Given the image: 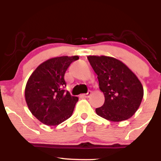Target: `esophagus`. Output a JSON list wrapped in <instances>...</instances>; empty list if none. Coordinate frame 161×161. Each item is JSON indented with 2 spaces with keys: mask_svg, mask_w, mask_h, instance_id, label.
<instances>
[{
  "mask_svg": "<svg viewBox=\"0 0 161 161\" xmlns=\"http://www.w3.org/2000/svg\"><path fill=\"white\" fill-rule=\"evenodd\" d=\"M92 95V92L88 91L86 94H83V95H82V96H83L84 97H89L90 95Z\"/></svg>",
  "mask_w": 161,
  "mask_h": 161,
  "instance_id": "esophagus-1",
  "label": "esophagus"
}]
</instances>
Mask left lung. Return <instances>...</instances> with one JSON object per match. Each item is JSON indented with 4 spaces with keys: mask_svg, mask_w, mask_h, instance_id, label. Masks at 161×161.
I'll use <instances>...</instances> for the list:
<instances>
[{
    "mask_svg": "<svg viewBox=\"0 0 161 161\" xmlns=\"http://www.w3.org/2000/svg\"><path fill=\"white\" fill-rule=\"evenodd\" d=\"M97 75L104 104L96 108L97 115L113 122L128 119L141 104L144 89L136 74L120 60L108 56H88Z\"/></svg>",
    "mask_w": 161,
    "mask_h": 161,
    "instance_id": "1",
    "label": "left lung"
}]
</instances>
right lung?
<instances>
[{
    "instance_id": "1",
    "label": "right lung",
    "mask_w": 161,
    "mask_h": 161,
    "mask_svg": "<svg viewBox=\"0 0 161 161\" xmlns=\"http://www.w3.org/2000/svg\"><path fill=\"white\" fill-rule=\"evenodd\" d=\"M78 56H62L48 59L35 69L25 88V98L32 115L41 123L57 125L73 114L78 97L64 89V74Z\"/></svg>"
}]
</instances>
